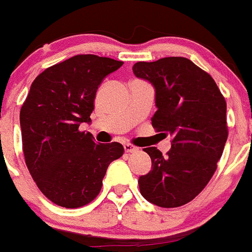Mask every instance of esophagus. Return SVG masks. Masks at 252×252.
<instances>
[{
	"label": "esophagus",
	"mask_w": 252,
	"mask_h": 252,
	"mask_svg": "<svg viewBox=\"0 0 252 252\" xmlns=\"http://www.w3.org/2000/svg\"><path fill=\"white\" fill-rule=\"evenodd\" d=\"M124 150H126V153H136L138 149H137L136 146L130 145V144H124Z\"/></svg>",
	"instance_id": "esophagus-1"
}]
</instances>
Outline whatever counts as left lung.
Listing matches in <instances>:
<instances>
[{
  "instance_id": "8db88e82",
  "label": "left lung",
  "mask_w": 252,
  "mask_h": 252,
  "mask_svg": "<svg viewBox=\"0 0 252 252\" xmlns=\"http://www.w3.org/2000/svg\"><path fill=\"white\" fill-rule=\"evenodd\" d=\"M133 73L155 89L151 124L172 136L167 155L146 147L151 171L138 179L142 197L159 207L189 203L218 168L228 138L226 102L211 75L184 57L137 62Z\"/></svg>"
}]
</instances>
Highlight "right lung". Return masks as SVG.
I'll list each match as a JSON object with an SVG mask.
<instances>
[{
  "label": "right lung",
  "instance_id": "add662e5",
  "mask_svg": "<svg viewBox=\"0 0 252 252\" xmlns=\"http://www.w3.org/2000/svg\"><path fill=\"white\" fill-rule=\"evenodd\" d=\"M122 61L80 54L49 67L31 85L20 108L26 164L45 197L61 207L91 203L102 188L107 167L119 159V142L95 144L79 129L89 123L102 80Z\"/></svg>",
  "mask_w": 252,
  "mask_h": 252
}]
</instances>
